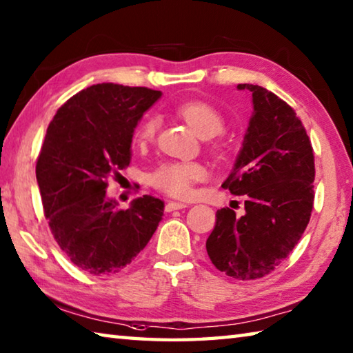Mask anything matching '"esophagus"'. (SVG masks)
I'll list each match as a JSON object with an SVG mask.
<instances>
[{
	"instance_id": "esophagus-1",
	"label": "esophagus",
	"mask_w": 353,
	"mask_h": 353,
	"mask_svg": "<svg viewBox=\"0 0 353 353\" xmlns=\"http://www.w3.org/2000/svg\"><path fill=\"white\" fill-rule=\"evenodd\" d=\"M188 208V204L184 203H178V201H169L165 204V212H172V210H179V209H184Z\"/></svg>"
}]
</instances>
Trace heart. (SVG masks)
I'll return each instance as SVG.
<instances>
[{"mask_svg":"<svg viewBox=\"0 0 353 353\" xmlns=\"http://www.w3.org/2000/svg\"><path fill=\"white\" fill-rule=\"evenodd\" d=\"M176 115L190 125L201 138H212L224 130V117L214 105L204 101H188L176 108ZM158 123L155 118H145L135 129L134 141L138 145L149 144L155 137ZM205 170L198 163H164L150 175V183L157 189L172 196L190 195L192 184L204 178Z\"/></svg>","mask_w":353,"mask_h":353,"instance_id":"heart-1","label":"heart"}]
</instances>
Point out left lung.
Segmentation results:
<instances>
[{"instance_id": "1", "label": "left lung", "mask_w": 353, "mask_h": 353, "mask_svg": "<svg viewBox=\"0 0 353 353\" xmlns=\"http://www.w3.org/2000/svg\"><path fill=\"white\" fill-rule=\"evenodd\" d=\"M250 117L234 170L223 183L244 195V214L216 210L205 241L210 261L235 280H256L288 258L307 228L314 208V149L301 119L290 105L255 84Z\"/></svg>"}]
</instances>
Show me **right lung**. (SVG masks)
Segmentation results:
<instances>
[{
  "label": "right lung",
  "mask_w": 353,
  "mask_h": 353,
  "mask_svg": "<svg viewBox=\"0 0 353 353\" xmlns=\"http://www.w3.org/2000/svg\"><path fill=\"white\" fill-rule=\"evenodd\" d=\"M159 97L148 88L94 84L69 98L49 124L37 161L44 215L59 248L85 274H118L161 221V199L143 195L118 210L105 196L108 178L130 163L138 121Z\"/></svg>",
  "instance_id": "1"
}]
</instances>
